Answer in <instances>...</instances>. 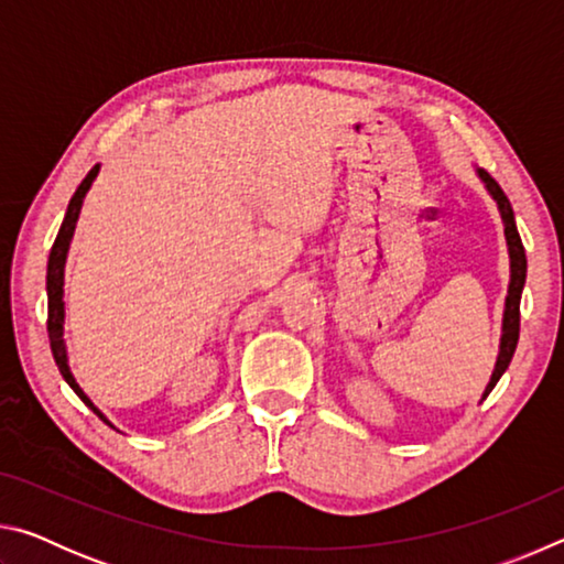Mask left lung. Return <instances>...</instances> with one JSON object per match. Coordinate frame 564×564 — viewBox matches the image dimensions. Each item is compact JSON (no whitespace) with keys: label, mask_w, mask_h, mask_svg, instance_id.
I'll return each mask as SVG.
<instances>
[{"label":"left lung","mask_w":564,"mask_h":564,"mask_svg":"<svg viewBox=\"0 0 564 564\" xmlns=\"http://www.w3.org/2000/svg\"><path fill=\"white\" fill-rule=\"evenodd\" d=\"M477 176L488 188V194L492 196V202L498 204V212L505 226V241H508V253H510V283H508V299H505V313H502V336H500V352L498 360H495V370L490 376V383L485 386L482 400L490 395V390L498 386V380L502 378L505 370H508L512 352L518 348V338H520V299H522V289H524V275H528V259H524V248L520 241L518 226H514V214L512 206L508 202V196L502 194V188L498 186L488 171L477 169Z\"/></svg>","instance_id":"obj_1"}]
</instances>
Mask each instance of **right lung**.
Returning a JSON list of instances; mask_svg holds the SVG:
<instances>
[{"label":"right lung","instance_id":"right-lung-1","mask_svg":"<svg viewBox=\"0 0 564 564\" xmlns=\"http://www.w3.org/2000/svg\"><path fill=\"white\" fill-rule=\"evenodd\" d=\"M99 174V164L94 166L87 178L82 181L79 188L74 191L69 206H66V216L62 221L59 234H56V241L52 246V253H50V263H46V299H50V318H46V330H50V343H52V352H54V360H56V368H59L62 378L69 383V388L74 390L76 395L82 398V403L87 405L89 410H94L104 423H109V417L101 413V410L91 403L89 395L84 393L76 383V378L72 376V368H69V356H66V340H64V269H66V256H69V246H72V238H74V228L76 221H79V214H82V206H84V196H87V191L91 188L94 178ZM113 427V425H111Z\"/></svg>","mask_w":564,"mask_h":564}]
</instances>
